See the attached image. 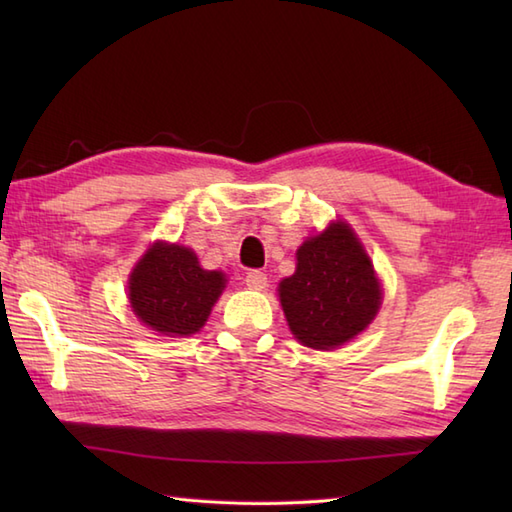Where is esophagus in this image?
Segmentation results:
<instances>
[{"label": "esophagus", "mask_w": 512, "mask_h": 512, "mask_svg": "<svg viewBox=\"0 0 512 512\" xmlns=\"http://www.w3.org/2000/svg\"><path fill=\"white\" fill-rule=\"evenodd\" d=\"M244 281L250 290H264L268 286V277L262 273V270H250V273H246Z\"/></svg>", "instance_id": "esophagus-1"}]
</instances>
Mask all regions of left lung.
<instances>
[{
  "label": "left lung",
  "mask_w": 512,
  "mask_h": 512,
  "mask_svg": "<svg viewBox=\"0 0 512 512\" xmlns=\"http://www.w3.org/2000/svg\"><path fill=\"white\" fill-rule=\"evenodd\" d=\"M295 339L332 350L363 332L380 308V284L352 228L336 222L297 250V270L279 284Z\"/></svg>",
  "instance_id": "8db88e82"
}]
</instances>
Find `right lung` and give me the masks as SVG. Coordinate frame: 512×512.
I'll list each match as a JSON object with an SVG mask.
<instances>
[{
  "mask_svg": "<svg viewBox=\"0 0 512 512\" xmlns=\"http://www.w3.org/2000/svg\"><path fill=\"white\" fill-rule=\"evenodd\" d=\"M226 279L220 270L200 268L191 248L156 244L129 277V303L151 330L189 336L209 319Z\"/></svg>",
  "mask_w": 512,
  "mask_h": 512,
  "instance_id": "add662e5",
  "label": "right lung"
}]
</instances>
